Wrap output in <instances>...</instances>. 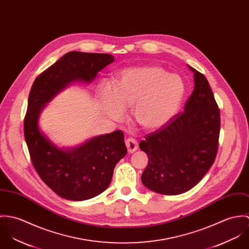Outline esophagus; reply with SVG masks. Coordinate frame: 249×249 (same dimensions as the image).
<instances>
[{
	"label": "esophagus",
	"mask_w": 249,
	"mask_h": 249,
	"mask_svg": "<svg viewBox=\"0 0 249 249\" xmlns=\"http://www.w3.org/2000/svg\"><path fill=\"white\" fill-rule=\"evenodd\" d=\"M125 143H126V146H127V149H128L129 153H134V152H136L138 150V141L135 138H127Z\"/></svg>",
	"instance_id": "obj_1"
}]
</instances>
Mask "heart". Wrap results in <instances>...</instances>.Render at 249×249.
Segmentation results:
<instances>
[{
    "label": "heart",
    "instance_id": "obj_1",
    "mask_svg": "<svg viewBox=\"0 0 249 249\" xmlns=\"http://www.w3.org/2000/svg\"><path fill=\"white\" fill-rule=\"evenodd\" d=\"M185 83L159 66H143L122 71L114 85L102 82L98 93L106 114L113 120L123 117V109L132 107V117L147 131L166 125L179 110Z\"/></svg>",
    "mask_w": 249,
    "mask_h": 249
}]
</instances>
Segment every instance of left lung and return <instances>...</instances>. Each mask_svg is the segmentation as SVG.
<instances>
[{
	"label": "left lung",
	"mask_w": 249,
	"mask_h": 249,
	"mask_svg": "<svg viewBox=\"0 0 249 249\" xmlns=\"http://www.w3.org/2000/svg\"><path fill=\"white\" fill-rule=\"evenodd\" d=\"M189 69L195 88L184 111L139 143L149 158L141 181L162 195H179L193 188L213 165L218 153L220 109L206 77Z\"/></svg>",
	"instance_id": "left-lung-1"
}]
</instances>
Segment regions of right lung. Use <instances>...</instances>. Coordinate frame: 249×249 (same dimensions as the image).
Returning a JSON list of instances; mask_svg holds the SVG:
<instances>
[{
  "mask_svg": "<svg viewBox=\"0 0 249 249\" xmlns=\"http://www.w3.org/2000/svg\"><path fill=\"white\" fill-rule=\"evenodd\" d=\"M113 60L107 53L71 52L44 71L31 87L24 120L29 156L42 180L63 198L85 200L108 188L114 167L127 154L124 135L117 130L64 151L39 130L40 112L68 85L92 81Z\"/></svg>",
  "mask_w": 249,
  "mask_h": 249,
  "instance_id": "obj_1",
  "label": "right lung"
}]
</instances>
